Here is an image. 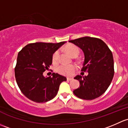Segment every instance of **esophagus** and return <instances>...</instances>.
I'll return each instance as SVG.
<instances>
[{"label":"esophagus","instance_id":"esophagus-1","mask_svg":"<svg viewBox=\"0 0 128 128\" xmlns=\"http://www.w3.org/2000/svg\"><path fill=\"white\" fill-rule=\"evenodd\" d=\"M66 80L67 81H71V80H73V78H67Z\"/></svg>","mask_w":128,"mask_h":128}]
</instances>
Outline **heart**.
Instances as JSON below:
<instances>
[{
	"label": "heart",
	"mask_w": 128,
	"mask_h": 128,
	"mask_svg": "<svg viewBox=\"0 0 128 128\" xmlns=\"http://www.w3.org/2000/svg\"><path fill=\"white\" fill-rule=\"evenodd\" d=\"M66 52L73 57H76L80 54V49L78 47L74 45H68L65 48ZM60 52L58 50H56L54 52L52 56V62L54 64H56L58 62L59 58ZM76 70V67L73 64H62L58 66L56 68V71L57 73L64 76H72Z\"/></svg>",
	"instance_id": "1"
}]
</instances>
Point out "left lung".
Wrapping results in <instances>:
<instances>
[{"label":"left lung","instance_id":"8db88e82","mask_svg":"<svg viewBox=\"0 0 128 128\" xmlns=\"http://www.w3.org/2000/svg\"><path fill=\"white\" fill-rule=\"evenodd\" d=\"M84 52V62L81 71L88 76L77 75L80 81L78 89L73 90L76 97L84 100H93L102 96L111 84L114 76L112 52L101 39L83 37L69 40Z\"/></svg>","mask_w":128,"mask_h":128}]
</instances>
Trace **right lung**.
<instances>
[{
  "label": "right lung",
  "instance_id": "add662e5",
  "mask_svg": "<svg viewBox=\"0 0 128 128\" xmlns=\"http://www.w3.org/2000/svg\"><path fill=\"white\" fill-rule=\"evenodd\" d=\"M66 42H36L26 45L19 52L15 68L16 83L27 98L37 103L54 98L66 78L58 73L44 77L43 73L52 63L54 53Z\"/></svg>",
  "mask_w": 128,
  "mask_h": 128
}]
</instances>
